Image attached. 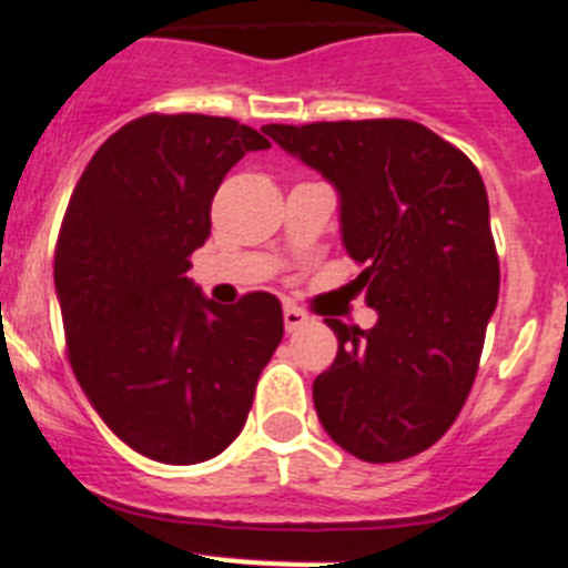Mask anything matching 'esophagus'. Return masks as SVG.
I'll use <instances>...</instances> for the list:
<instances>
[{"label":"esophagus","mask_w":568,"mask_h":568,"mask_svg":"<svg viewBox=\"0 0 568 568\" xmlns=\"http://www.w3.org/2000/svg\"><path fill=\"white\" fill-rule=\"evenodd\" d=\"M283 320H285V331H288V334H294V331H300L305 322H308V314H305L303 308H296V305H285Z\"/></svg>","instance_id":"34e87169"}]
</instances>
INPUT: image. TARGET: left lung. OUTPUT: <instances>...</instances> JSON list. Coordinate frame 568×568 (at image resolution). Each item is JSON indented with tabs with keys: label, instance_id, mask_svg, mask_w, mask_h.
Listing matches in <instances>:
<instances>
[{
	"label": "left lung",
	"instance_id": "left-lung-1",
	"mask_svg": "<svg viewBox=\"0 0 568 568\" xmlns=\"http://www.w3.org/2000/svg\"><path fill=\"white\" fill-rule=\"evenodd\" d=\"M263 132L339 189L342 240L365 265L354 285L379 311L367 331L325 320L339 351L314 379L322 427L362 462L418 456L462 413L498 303L481 175L458 146L407 119Z\"/></svg>",
	"mask_w": 568,
	"mask_h": 568
}]
</instances>
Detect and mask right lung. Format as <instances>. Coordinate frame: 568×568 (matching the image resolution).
Masks as SVG:
<instances>
[{"label":"right lung","mask_w":568,"mask_h":568,"mask_svg":"<svg viewBox=\"0 0 568 568\" xmlns=\"http://www.w3.org/2000/svg\"><path fill=\"white\" fill-rule=\"evenodd\" d=\"M268 146L234 119L150 112L106 138L70 195L53 263L68 359L141 456L197 464L223 453L283 339L274 294L248 291L223 308L186 277L226 172Z\"/></svg>","instance_id":"add662e5"}]
</instances>
